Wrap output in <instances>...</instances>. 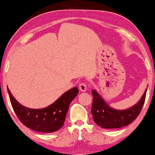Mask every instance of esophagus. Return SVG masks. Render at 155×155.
Here are the masks:
<instances>
[{
  "instance_id": "esophagus-1",
  "label": "esophagus",
  "mask_w": 155,
  "mask_h": 155,
  "mask_svg": "<svg viewBox=\"0 0 155 155\" xmlns=\"http://www.w3.org/2000/svg\"><path fill=\"white\" fill-rule=\"evenodd\" d=\"M79 89L80 91H82V92L86 91V90H87V85H86V83H85V82H82V83H80L79 85Z\"/></svg>"
}]
</instances>
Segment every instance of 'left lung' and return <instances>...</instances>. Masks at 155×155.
Masks as SVG:
<instances>
[{
  "label": "left lung",
  "instance_id": "1",
  "mask_svg": "<svg viewBox=\"0 0 155 155\" xmlns=\"http://www.w3.org/2000/svg\"><path fill=\"white\" fill-rule=\"evenodd\" d=\"M147 90L137 104L130 109L117 110L110 107L95 90H92L93 96L91 113L97 125L106 129L120 128L132 123L137 117L145 101Z\"/></svg>",
  "mask_w": 155,
  "mask_h": 155
}]
</instances>
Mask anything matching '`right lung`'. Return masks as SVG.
<instances>
[{
  "mask_svg": "<svg viewBox=\"0 0 155 155\" xmlns=\"http://www.w3.org/2000/svg\"><path fill=\"white\" fill-rule=\"evenodd\" d=\"M12 107L20 121L24 125L37 132L51 133L63 126L70 104L78 95V88L75 87L51 105L43 109H31L18 102L8 90Z\"/></svg>",
  "mask_w": 155,
  "mask_h": 155,
  "instance_id": "add662e5",
  "label": "right lung"
}]
</instances>
